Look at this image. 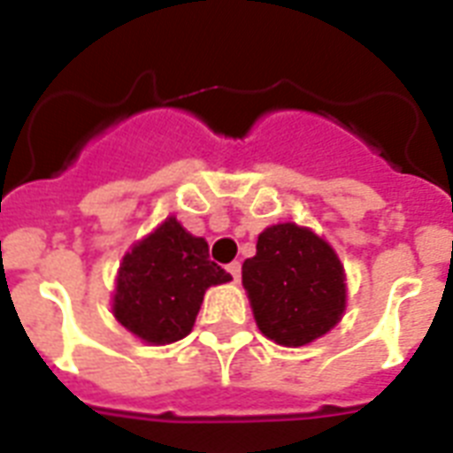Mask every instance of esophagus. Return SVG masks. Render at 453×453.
I'll use <instances>...</instances> for the list:
<instances>
[{
	"mask_svg": "<svg viewBox=\"0 0 453 453\" xmlns=\"http://www.w3.org/2000/svg\"><path fill=\"white\" fill-rule=\"evenodd\" d=\"M227 270H230V275L234 277V282H240L242 277V263L240 261H233L230 265H227Z\"/></svg>",
	"mask_w": 453,
	"mask_h": 453,
	"instance_id": "1",
	"label": "esophagus"
}]
</instances>
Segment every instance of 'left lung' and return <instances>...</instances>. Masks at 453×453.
Wrapping results in <instances>:
<instances>
[{
    "label": "left lung",
    "instance_id": "left-lung-1",
    "mask_svg": "<svg viewBox=\"0 0 453 453\" xmlns=\"http://www.w3.org/2000/svg\"><path fill=\"white\" fill-rule=\"evenodd\" d=\"M258 329L280 345H305L334 329L345 308L343 265L334 249L294 223L258 234L242 265Z\"/></svg>",
    "mask_w": 453,
    "mask_h": 453
}]
</instances>
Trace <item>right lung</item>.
Here are the masks:
<instances>
[{"instance_id": "1", "label": "right lung", "mask_w": 453, "mask_h": 453, "mask_svg": "<svg viewBox=\"0 0 453 453\" xmlns=\"http://www.w3.org/2000/svg\"><path fill=\"white\" fill-rule=\"evenodd\" d=\"M230 273L209 258V244L166 219L138 242L119 265L115 317L148 343H173L188 336L204 291L230 282Z\"/></svg>"}]
</instances>
